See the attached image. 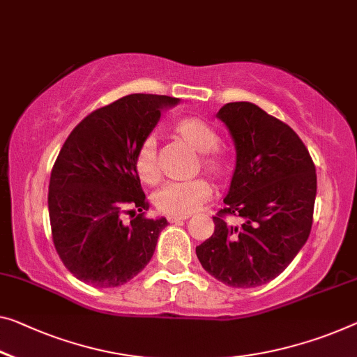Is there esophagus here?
Instances as JSON below:
<instances>
[{"label":"esophagus","mask_w":357,"mask_h":357,"mask_svg":"<svg viewBox=\"0 0 357 357\" xmlns=\"http://www.w3.org/2000/svg\"><path fill=\"white\" fill-rule=\"evenodd\" d=\"M188 215H169L167 220L171 223H180V222H185Z\"/></svg>","instance_id":"esophagus-1"}]
</instances>
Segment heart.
<instances>
[{"label": "heart", "mask_w": 357, "mask_h": 357, "mask_svg": "<svg viewBox=\"0 0 357 357\" xmlns=\"http://www.w3.org/2000/svg\"><path fill=\"white\" fill-rule=\"evenodd\" d=\"M175 134L186 145L201 153V167L215 178H223L229 171L228 156L218 148L220 135L217 129L201 118H183L175 124ZM135 169L142 182L155 183L158 180L156 142L148 137L140 145L135 156ZM212 195L211 185L202 178L191 182H174L156 191L155 206L166 215H190Z\"/></svg>", "instance_id": "obj_1"}]
</instances>
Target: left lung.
<instances>
[{
	"mask_svg": "<svg viewBox=\"0 0 357 357\" xmlns=\"http://www.w3.org/2000/svg\"><path fill=\"white\" fill-rule=\"evenodd\" d=\"M217 118L231 135L236 164L213 234L196 255L227 286L259 287L286 270L308 239L316 167L300 137L255 103H227ZM228 213L243 225H227Z\"/></svg>",
	"mask_w": 357,
	"mask_h": 357,
	"instance_id": "1",
	"label": "left lung"
}]
</instances>
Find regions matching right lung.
<instances>
[{
	"label": "right lung",
	"instance_id": "1",
	"mask_svg": "<svg viewBox=\"0 0 357 357\" xmlns=\"http://www.w3.org/2000/svg\"><path fill=\"white\" fill-rule=\"evenodd\" d=\"M178 102L126 96L92 112L65 140L51 172L47 207L57 254L79 281L98 289L123 286L155 254L167 220L144 217L148 202L135 156L162 109ZM124 211L133 215L129 224Z\"/></svg>",
	"mask_w": 357,
	"mask_h": 357
}]
</instances>
